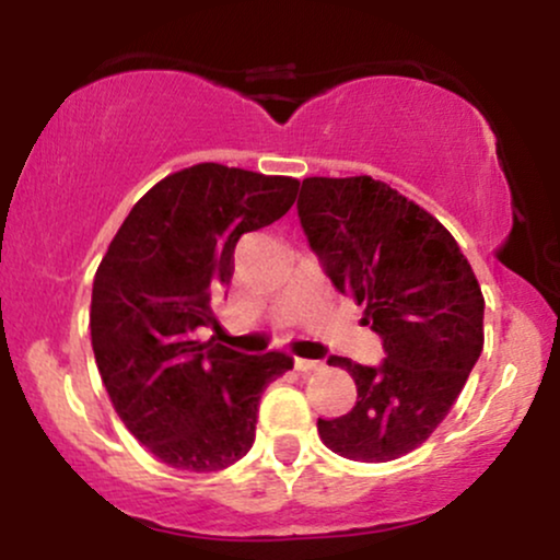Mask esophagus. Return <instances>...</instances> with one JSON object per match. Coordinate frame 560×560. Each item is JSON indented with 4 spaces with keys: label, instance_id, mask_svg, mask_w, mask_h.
Returning a JSON list of instances; mask_svg holds the SVG:
<instances>
[{
    "label": "esophagus",
    "instance_id": "34e87169",
    "mask_svg": "<svg viewBox=\"0 0 560 560\" xmlns=\"http://www.w3.org/2000/svg\"><path fill=\"white\" fill-rule=\"evenodd\" d=\"M294 369L302 371V374H311V371L324 369V363H320V361H307V358H294Z\"/></svg>",
    "mask_w": 560,
    "mask_h": 560
}]
</instances>
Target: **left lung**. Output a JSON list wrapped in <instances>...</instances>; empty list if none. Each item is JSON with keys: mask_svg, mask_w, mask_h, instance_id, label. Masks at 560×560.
<instances>
[{"mask_svg": "<svg viewBox=\"0 0 560 560\" xmlns=\"http://www.w3.org/2000/svg\"><path fill=\"white\" fill-rule=\"evenodd\" d=\"M300 223L339 292L363 305L384 363L329 358L350 371L358 402L318 419L324 445L387 464L427 442L485 347V298L471 262L432 213L371 176L302 182Z\"/></svg>", "mask_w": 560, "mask_h": 560, "instance_id": "left-lung-1", "label": "left lung"}]
</instances>
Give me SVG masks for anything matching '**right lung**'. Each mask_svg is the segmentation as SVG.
Wrapping results in <instances>:
<instances>
[{
	"instance_id": "1",
	"label": "right lung",
	"mask_w": 560,
	"mask_h": 560,
	"mask_svg": "<svg viewBox=\"0 0 560 560\" xmlns=\"http://www.w3.org/2000/svg\"><path fill=\"white\" fill-rule=\"evenodd\" d=\"M300 182L199 163L131 208L94 276V361L126 429L178 471H221L255 442L260 395L294 365L242 355L197 331L218 326L242 234L279 221Z\"/></svg>"
}]
</instances>
